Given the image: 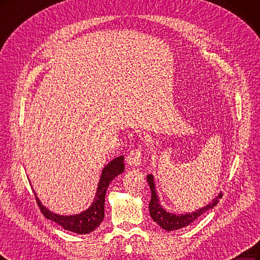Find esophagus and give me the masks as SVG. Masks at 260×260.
Returning a JSON list of instances; mask_svg holds the SVG:
<instances>
[{"label":"esophagus","instance_id":"esophagus-1","mask_svg":"<svg viewBox=\"0 0 260 260\" xmlns=\"http://www.w3.org/2000/svg\"><path fill=\"white\" fill-rule=\"evenodd\" d=\"M141 160H142V151L140 148L132 149L127 157V162L132 167H138L141 164Z\"/></svg>","mask_w":260,"mask_h":260}]
</instances>
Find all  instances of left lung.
<instances>
[{
	"instance_id": "obj_1",
	"label": "left lung",
	"mask_w": 260,
	"mask_h": 260,
	"mask_svg": "<svg viewBox=\"0 0 260 260\" xmlns=\"http://www.w3.org/2000/svg\"><path fill=\"white\" fill-rule=\"evenodd\" d=\"M147 182L149 184L150 190H151V199L149 202V213L150 216L153 218V220L158 223V225L167 230V231H174L182 229L184 227L189 226L190 223L196 221L200 216H202L203 214L213 209L214 207H216V204L219 202V199L221 198V193H219L215 199H214L210 204H208L207 207H204L198 211L192 212V213H187V214H181V215H175V214L169 213L167 212L161 205L159 204L158 200V196L156 193L155 189V184H154V177L151 174L147 175Z\"/></svg>"
}]
</instances>
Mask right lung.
Returning <instances> with one entry per match:
<instances>
[{
    "mask_svg": "<svg viewBox=\"0 0 260 260\" xmlns=\"http://www.w3.org/2000/svg\"><path fill=\"white\" fill-rule=\"evenodd\" d=\"M123 170L124 165L122 156L115 158L110 164H107L102 171L94 201L88 210L80 214H76V215H58V214L50 212L44 205H42L37 196H35V200H37V203L39 204V208L42 211L43 215L46 218L57 222L63 229L75 232V234H89V232L93 231L102 222L104 218V202L107 187H109L110 183L116 176L123 172Z\"/></svg>",
    "mask_w": 260,
    "mask_h": 260,
    "instance_id": "1",
    "label": "right lung"
}]
</instances>
